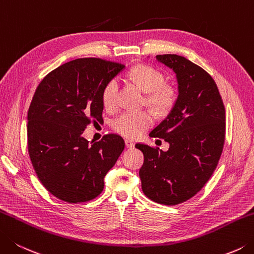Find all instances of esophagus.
Instances as JSON below:
<instances>
[{
	"instance_id": "esophagus-1",
	"label": "esophagus",
	"mask_w": 254,
	"mask_h": 254,
	"mask_svg": "<svg viewBox=\"0 0 254 254\" xmlns=\"http://www.w3.org/2000/svg\"><path fill=\"white\" fill-rule=\"evenodd\" d=\"M125 145H126L127 148H129V149H131V148L135 147V142H132L131 140H129V139H126L125 140Z\"/></svg>"
}]
</instances>
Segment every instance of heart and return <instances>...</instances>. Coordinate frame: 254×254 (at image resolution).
Here are the masks:
<instances>
[{"mask_svg":"<svg viewBox=\"0 0 254 254\" xmlns=\"http://www.w3.org/2000/svg\"><path fill=\"white\" fill-rule=\"evenodd\" d=\"M130 77L143 93L148 94V103L160 112H165L174 103V90L164 85V75L148 65H139L132 68ZM119 89L118 78H113L103 89L105 108L113 109L117 104ZM154 123V117L148 112H125L113 122L114 130L126 138L141 136Z\"/></svg>","mask_w":254,"mask_h":254,"instance_id":"obj_1","label":"heart"}]
</instances>
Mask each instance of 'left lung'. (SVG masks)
I'll return each mask as SVG.
<instances>
[{"label":"left lung","mask_w":254,"mask_h":254,"mask_svg":"<svg viewBox=\"0 0 254 254\" xmlns=\"http://www.w3.org/2000/svg\"><path fill=\"white\" fill-rule=\"evenodd\" d=\"M156 60L176 74L178 97L149 133L168 142L169 149L136 145L145 157L139 177L148 198L175 205L192 198L212 176L223 149L226 112L216 83L204 69L175 54Z\"/></svg>","instance_id":"left-lung-1"}]
</instances>
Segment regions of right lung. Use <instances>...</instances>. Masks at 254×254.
I'll use <instances>...</instances> for the list:
<instances>
[{
  "mask_svg": "<svg viewBox=\"0 0 254 254\" xmlns=\"http://www.w3.org/2000/svg\"><path fill=\"white\" fill-rule=\"evenodd\" d=\"M124 66L78 59L52 70L37 86L27 113L28 154L43 186L63 201L96 198L125 148L118 135L89 142L83 131L102 119L103 89Z\"/></svg>",
  "mask_w": 254,
  "mask_h": 254,
  "instance_id": "add662e5",
  "label": "right lung"
}]
</instances>
